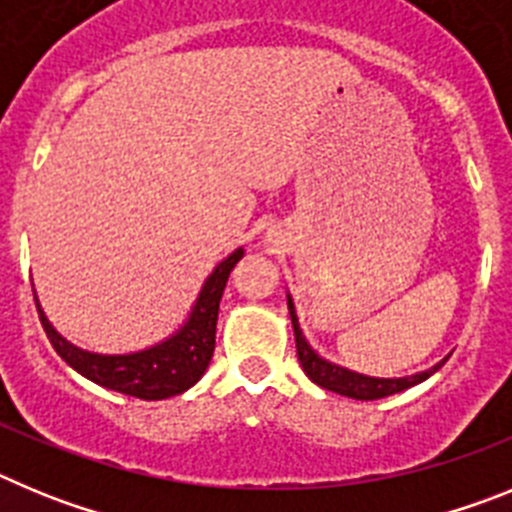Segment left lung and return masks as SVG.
Masks as SVG:
<instances>
[{"instance_id": "8db88e82", "label": "left lung", "mask_w": 512, "mask_h": 512, "mask_svg": "<svg viewBox=\"0 0 512 512\" xmlns=\"http://www.w3.org/2000/svg\"><path fill=\"white\" fill-rule=\"evenodd\" d=\"M287 307H289V318H292V328H295V343H297V359H300L302 369H305L307 377L312 382L323 387V390L336 392V395L343 397H354V400H379V397H390L397 395V392L408 390V387H415V384L425 382L433 372H438L443 366V361H438L436 366L425 369V372L413 374V377H397V379H384V377H366V374L351 372L346 366L330 364L323 356H318L312 351V346L307 343V338L302 336L300 320H297L295 302L287 295Z\"/></svg>"}]
</instances>
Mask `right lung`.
I'll use <instances>...</instances> for the list:
<instances>
[{
	"mask_svg": "<svg viewBox=\"0 0 512 512\" xmlns=\"http://www.w3.org/2000/svg\"><path fill=\"white\" fill-rule=\"evenodd\" d=\"M241 259L243 248H235L228 259L215 266V271L202 284V292L197 302H194L192 312H189L187 323L176 330L174 336H169L166 341L156 343L151 348L135 351V354L107 356L84 351V348L66 341L53 328L51 320L45 318L38 297H35V305H38L45 336L53 343L56 354L71 369H76L81 377L92 379L94 384L107 387V390L140 397V400H166V397L187 392L207 372L212 354H215V328L220 297H223L230 271Z\"/></svg>",
	"mask_w": 512,
	"mask_h": 512,
	"instance_id": "right-lung-1",
	"label": "right lung"
}]
</instances>
